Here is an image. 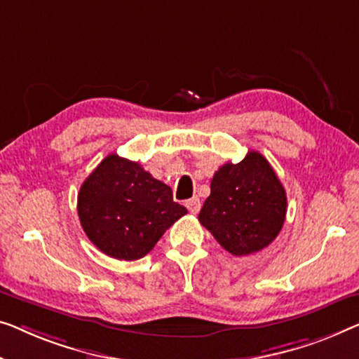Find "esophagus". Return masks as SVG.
Returning a JSON list of instances; mask_svg holds the SVG:
<instances>
[{"mask_svg":"<svg viewBox=\"0 0 359 359\" xmlns=\"http://www.w3.org/2000/svg\"><path fill=\"white\" fill-rule=\"evenodd\" d=\"M185 206L191 214H198L201 210V203H200V200H198V198H190V200H187Z\"/></svg>","mask_w":359,"mask_h":359,"instance_id":"obj_1","label":"esophagus"}]
</instances>
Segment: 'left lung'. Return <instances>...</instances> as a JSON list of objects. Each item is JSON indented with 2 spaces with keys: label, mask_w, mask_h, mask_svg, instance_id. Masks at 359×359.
<instances>
[{
  "label": "left lung",
  "mask_w": 359,
  "mask_h": 359,
  "mask_svg": "<svg viewBox=\"0 0 359 359\" xmlns=\"http://www.w3.org/2000/svg\"><path fill=\"white\" fill-rule=\"evenodd\" d=\"M287 195L263 154L248 151L242 161L226 163L211 180L198 219L224 250L247 256L266 248L285 221Z\"/></svg>",
  "instance_id": "left-lung-1"
}]
</instances>
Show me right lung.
Masks as SVG:
<instances>
[{"mask_svg": "<svg viewBox=\"0 0 359 359\" xmlns=\"http://www.w3.org/2000/svg\"><path fill=\"white\" fill-rule=\"evenodd\" d=\"M77 212L96 248L111 258L135 261L187 210L172 200L170 187L140 164L109 154L80 187Z\"/></svg>", "mask_w": 359, "mask_h": 359, "instance_id": "obj_1", "label": "right lung"}]
</instances>
